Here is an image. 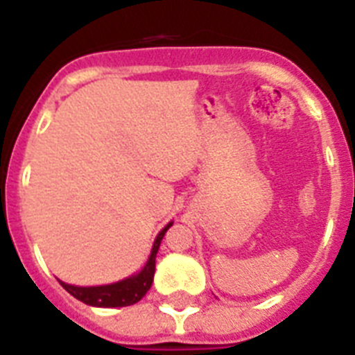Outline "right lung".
Returning <instances> with one entry per match:
<instances>
[{"label":"right lung","instance_id":"add662e5","mask_svg":"<svg viewBox=\"0 0 355 355\" xmlns=\"http://www.w3.org/2000/svg\"><path fill=\"white\" fill-rule=\"evenodd\" d=\"M171 224H167L165 227L159 231V234L156 236L155 245L150 250V256L147 259L146 266L142 268V272L130 279H124V281H119L114 284H106V286H90V288H81V286H72V284L62 283V286L69 291V293L74 297V299L81 300V302L89 304V306L96 307H124L131 306V304H137L144 295L149 291L150 284H153V277H155V268H156V254H158L159 243H162L163 236L167 233V229L171 227Z\"/></svg>","mask_w":355,"mask_h":355}]
</instances>
